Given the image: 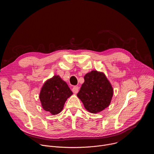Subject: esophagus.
<instances>
[{
	"label": "esophagus",
	"mask_w": 154,
	"mask_h": 154,
	"mask_svg": "<svg viewBox=\"0 0 154 154\" xmlns=\"http://www.w3.org/2000/svg\"><path fill=\"white\" fill-rule=\"evenodd\" d=\"M79 88L78 86H74L72 88V92L74 93V94H77L78 92H79Z\"/></svg>",
	"instance_id": "esophagus-1"
}]
</instances>
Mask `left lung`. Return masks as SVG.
<instances>
[{
    "instance_id": "obj_1",
    "label": "left lung",
    "mask_w": 154,
    "mask_h": 154,
    "mask_svg": "<svg viewBox=\"0 0 154 154\" xmlns=\"http://www.w3.org/2000/svg\"><path fill=\"white\" fill-rule=\"evenodd\" d=\"M84 83L77 94L87 111L97 113L111 103L113 88L105 74L92 71L84 76Z\"/></svg>"
}]
</instances>
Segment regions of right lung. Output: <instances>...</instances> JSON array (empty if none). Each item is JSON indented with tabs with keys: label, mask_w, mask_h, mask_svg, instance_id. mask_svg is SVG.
Instances as JSON below:
<instances>
[{
	"label": "right lung",
	"mask_w": 154,
	"mask_h": 154,
	"mask_svg": "<svg viewBox=\"0 0 154 154\" xmlns=\"http://www.w3.org/2000/svg\"><path fill=\"white\" fill-rule=\"evenodd\" d=\"M72 94L66 82L55 75L43 84L39 97L42 108L55 115L62 111L66 101Z\"/></svg>",
	"instance_id": "right-lung-1"
}]
</instances>
